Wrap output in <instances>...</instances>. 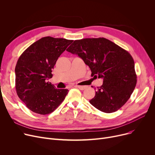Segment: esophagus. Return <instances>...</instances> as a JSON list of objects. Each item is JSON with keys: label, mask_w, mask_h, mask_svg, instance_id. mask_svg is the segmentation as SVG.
<instances>
[{"label": "esophagus", "mask_w": 155, "mask_h": 155, "mask_svg": "<svg viewBox=\"0 0 155 155\" xmlns=\"http://www.w3.org/2000/svg\"><path fill=\"white\" fill-rule=\"evenodd\" d=\"M75 87H77V88H78L80 89V90H82V91L85 90V89L87 88L86 86H81V85H75Z\"/></svg>", "instance_id": "1"}]
</instances>
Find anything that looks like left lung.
<instances>
[{"mask_svg":"<svg viewBox=\"0 0 155 155\" xmlns=\"http://www.w3.org/2000/svg\"><path fill=\"white\" fill-rule=\"evenodd\" d=\"M67 51L80 57L94 77L104 80L89 101L94 107L112 113L123 106L137 82L134 61L128 51L104 38L75 40Z\"/></svg>","mask_w":155,"mask_h":155,"instance_id":"left-lung-1","label":"left lung"}]
</instances>
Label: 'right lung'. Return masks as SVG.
Returning a JSON list of instances; mask_svg holds the SVG:
<instances>
[{"mask_svg": "<svg viewBox=\"0 0 155 155\" xmlns=\"http://www.w3.org/2000/svg\"><path fill=\"white\" fill-rule=\"evenodd\" d=\"M73 40L46 36L29 46L15 68V89L19 98L31 111L41 115L53 112L64 100L68 89L56 88L46 80L58 57Z\"/></svg>", "mask_w": 155, "mask_h": 155, "instance_id": "right-lung-1", "label": "right lung"}]
</instances>
